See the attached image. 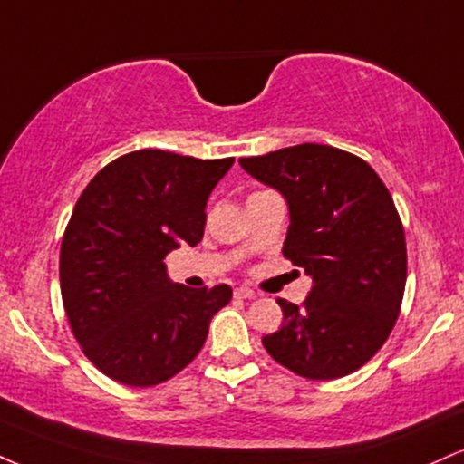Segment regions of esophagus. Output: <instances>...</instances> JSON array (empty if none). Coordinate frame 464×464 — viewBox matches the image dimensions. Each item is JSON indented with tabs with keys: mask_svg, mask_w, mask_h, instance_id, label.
<instances>
[{
	"mask_svg": "<svg viewBox=\"0 0 464 464\" xmlns=\"http://www.w3.org/2000/svg\"><path fill=\"white\" fill-rule=\"evenodd\" d=\"M236 298H242V300H250V298H255V292L250 287H246V285H239V287H236Z\"/></svg>",
	"mask_w": 464,
	"mask_h": 464,
	"instance_id": "34e87169",
	"label": "esophagus"
}]
</instances>
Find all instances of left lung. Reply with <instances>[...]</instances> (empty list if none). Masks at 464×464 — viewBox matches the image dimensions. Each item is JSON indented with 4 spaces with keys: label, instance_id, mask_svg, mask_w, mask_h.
Masks as SVG:
<instances>
[{
    "label": "left lung",
    "instance_id": "8db88e82",
    "mask_svg": "<svg viewBox=\"0 0 464 464\" xmlns=\"http://www.w3.org/2000/svg\"><path fill=\"white\" fill-rule=\"evenodd\" d=\"M239 166L289 208L283 255L314 281L304 304L278 298L283 326L261 342L298 376L333 381L365 365L393 331L406 285L398 209L367 161L298 144Z\"/></svg>",
    "mask_w": 464,
    "mask_h": 464
}]
</instances>
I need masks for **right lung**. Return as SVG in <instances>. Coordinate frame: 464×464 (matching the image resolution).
Segmentation results:
<instances>
[{
    "mask_svg": "<svg viewBox=\"0 0 464 464\" xmlns=\"http://www.w3.org/2000/svg\"><path fill=\"white\" fill-rule=\"evenodd\" d=\"M233 166L142 149L99 170L60 248V289L83 354L111 381L153 387L194 361L228 285L172 283L166 255L197 246L211 189Z\"/></svg>",
    "mask_w": 464,
    "mask_h": 464,
    "instance_id": "add662e5",
    "label": "right lung"
}]
</instances>
